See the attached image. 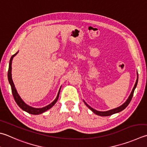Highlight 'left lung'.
<instances>
[{
    "instance_id": "left-lung-1",
    "label": "left lung",
    "mask_w": 147,
    "mask_h": 147,
    "mask_svg": "<svg viewBox=\"0 0 147 147\" xmlns=\"http://www.w3.org/2000/svg\"><path fill=\"white\" fill-rule=\"evenodd\" d=\"M138 74H137V79H136V83L134 84V86L133 88V89H132V91L131 94H130V95L129 96V98H127V100L125 101V103H123L121 106H119L117 108H115V109H111V110H109V111H96L95 109H94L93 108L91 107L89 105H88L86 102L84 101V104L86 105L87 107L89 108L90 109H91L92 111L95 113V114L97 115H99V116H102V117H107V116H110V115H112L113 114H115V113H119L121 111H123L124 109H125V108L127 107V106H128L129 104L130 103V102H131V99L132 98V96H133V94H134V91L136 89V86H137V84H138Z\"/></svg>"
}]
</instances>
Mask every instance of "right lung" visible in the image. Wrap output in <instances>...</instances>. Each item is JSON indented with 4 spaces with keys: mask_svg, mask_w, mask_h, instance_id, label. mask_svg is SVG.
<instances>
[{
    "mask_svg": "<svg viewBox=\"0 0 147 147\" xmlns=\"http://www.w3.org/2000/svg\"><path fill=\"white\" fill-rule=\"evenodd\" d=\"M18 52H17L16 54L13 55L11 57L10 61H9V69H8V72H7L8 81H9V82L10 85H11V91H12L14 99H15V100L16 102V104H17L18 106L20 107L22 110L25 111H26L27 113H30V114H32V115H40V114H41V113L45 112L46 111H47L48 109H51V108L52 106H53L56 103V102L57 101V99H58V98H59L60 90H61V87L60 88L59 91H58L57 95L56 96V99H55L52 102V103L49 104L48 106H47L45 107H43L42 108H35V107H32L31 106H29V105L26 104L23 100H22V99L20 98V95H19L18 93H17V91H16V88L15 87V85H14V83H13V81L12 80V77H11L12 60H13V58L16 56V54H17Z\"/></svg>",
    "mask_w": 147,
    "mask_h": 147,
    "instance_id": "add662e5",
    "label": "right lung"
}]
</instances>
